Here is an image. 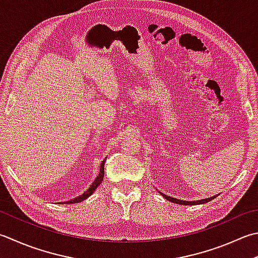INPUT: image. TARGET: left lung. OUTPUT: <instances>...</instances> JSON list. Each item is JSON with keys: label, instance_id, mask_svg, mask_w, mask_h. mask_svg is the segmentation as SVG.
<instances>
[{"label": "left lung", "instance_id": "1", "mask_svg": "<svg viewBox=\"0 0 258 258\" xmlns=\"http://www.w3.org/2000/svg\"><path fill=\"white\" fill-rule=\"evenodd\" d=\"M160 193V192H159ZM162 196L166 199V200L171 201L173 203H177V205H184V206H197V205H202V203H207L209 201H211L215 199L217 196L215 197H211V198H208V199H202V200H198V201H183V200H178V199H175V198H172V197H168L166 196V194H163L160 193Z\"/></svg>", "mask_w": 258, "mask_h": 258}]
</instances>
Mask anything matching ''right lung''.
<instances>
[{
	"mask_svg": "<svg viewBox=\"0 0 258 258\" xmlns=\"http://www.w3.org/2000/svg\"><path fill=\"white\" fill-rule=\"evenodd\" d=\"M104 163H105V159L101 163V168H100V173L98 175V177L95 178V181L92 183V185L89 187V189H87V191H85L83 194H82V196L77 197L75 199H73V200L66 201V202H61V203H67V205H69V203H79L81 201L86 200L87 198H89L90 196H92V194H93V192L96 189V187H98L100 184H101V182L103 181V177H104Z\"/></svg>",
	"mask_w": 258,
	"mask_h": 258,
	"instance_id": "add662e5",
	"label": "right lung"
}]
</instances>
